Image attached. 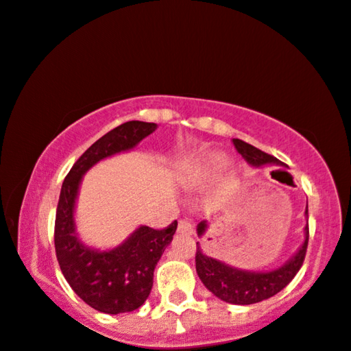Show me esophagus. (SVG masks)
I'll return each instance as SVG.
<instances>
[{"label": "esophagus", "mask_w": 351, "mask_h": 351, "mask_svg": "<svg viewBox=\"0 0 351 351\" xmlns=\"http://www.w3.org/2000/svg\"><path fill=\"white\" fill-rule=\"evenodd\" d=\"M178 232H180V234L191 235L193 232H194L191 221H188V219H181V221L178 222Z\"/></svg>", "instance_id": "1"}]
</instances>
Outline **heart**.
I'll return each mask as SVG.
<instances>
[{
    "instance_id": "1",
    "label": "heart",
    "mask_w": 351,
    "mask_h": 351,
    "mask_svg": "<svg viewBox=\"0 0 351 351\" xmlns=\"http://www.w3.org/2000/svg\"><path fill=\"white\" fill-rule=\"evenodd\" d=\"M229 160L226 155L222 154H210L208 157H204L197 163V167L194 168V175L197 178H213V176L221 175L222 171H226L229 168Z\"/></svg>"
}]
</instances>
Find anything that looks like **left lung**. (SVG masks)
Wrapping results in <instances>:
<instances>
[{"mask_svg": "<svg viewBox=\"0 0 351 351\" xmlns=\"http://www.w3.org/2000/svg\"><path fill=\"white\" fill-rule=\"evenodd\" d=\"M234 147L242 157L250 163L252 167H265V165H282L280 160L273 155L265 154L263 150L256 149L250 143L234 138ZM307 214V209H306ZM208 229V222L202 221L197 223V235L204 234ZM307 242H309V227L306 226V239L301 248L286 261L280 268L273 271H245L229 265L222 263L216 258L204 255L199 248L196 250V271L202 285L208 288L214 296L229 304H239V306H248V304L261 302L265 299L274 296L285 289L293 281L296 273L301 269L304 258H306Z\"/></svg>", "mask_w": 351, "mask_h": 351, "instance_id": "1", "label": "left lung"}]
</instances>
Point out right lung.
Returning <instances> with one entry per match:
<instances>
[{
	"label": "right lung",
	"mask_w": 351,
	"mask_h": 351,
	"mask_svg": "<svg viewBox=\"0 0 351 351\" xmlns=\"http://www.w3.org/2000/svg\"><path fill=\"white\" fill-rule=\"evenodd\" d=\"M157 129L154 122L129 121L109 130L75 162L62 184L55 216V253L71 289L93 309L104 314L132 312L145 302L154 271L170 245L178 222L165 229L142 226L119 247L99 252L80 242L75 232V201L83 175L99 160L134 149Z\"/></svg>",
	"instance_id": "1"
}]
</instances>
